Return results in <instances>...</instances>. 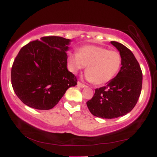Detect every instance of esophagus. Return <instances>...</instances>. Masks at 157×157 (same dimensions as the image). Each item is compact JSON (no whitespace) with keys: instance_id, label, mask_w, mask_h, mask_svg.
I'll list each match as a JSON object with an SVG mask.
<instances>
[{"instance_id":"esophagus-1","label":"esophagus","mask_w":157,"mask_h":157,"mask_svg":"<svg viewBox=\"0 0 157 157\" xmlns=\"http://www.w3.org/2000/svg\"><path fill=\"white\" fill-rule=\"evenodd\" d=\"M77 86H79V87H80V88H84V87H86V85H84L83 83H82V82H77Z\"/></svg>"}]
</instances>
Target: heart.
<instances>
[{
	"instance_id": "b5f03b06",
	"label": "heart",
	"mask_w": 157,
	"mask_h": 157,
	"mask_svg": "<svg viewBox=\"0 0 157 157\" xmlns=\"http://www.w3.org/2000/svg\"><path fill=\"white\" fill-rule=\"evenodd\" d=\"M70 70L77 73L87 66L86 79L97 85L105 84L117 75L122 66V55L116 50L97 46H84L77 53L71 52L68 57Z\"/></svg>"
}]
</instances>
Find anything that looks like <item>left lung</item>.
Masks as SVG:
<instances>
[{"label": "left lung", "instance_id": "obj_1", "mask_svg": "<svg viewBox=\"0 0 157 157\" xmlns=\"http://www.w3.org/2000/svg\"><path fill=\"white\" fill-rule=\"evenodd\" d=\"M111 44L121 54V68L105 86L95 89L92 98L86 102L94 116L103 119L117 118L130 112L138 101L142 84V70L134 54L122 44Z\"/></svg>", "mask_w": 157, "mask_h": 157}]
</instances>
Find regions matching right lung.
Returning <instances> with one entry per match:
<instances>
[{"mask_svg": "<svg viewBox=\"0 0 157 157\" xmlns=\"http://www.w3.org/2000/svg\"><path fill=\"white\" fill-rule=\"evenodd\" d=\"M40 39L21 48L12 65L11 80L14 91L25 105L48 110L77 80L67 68L66 52L71 40L57 36Z\"/></svg>", "mask_w": 157, "mask_h": 157, "instance_id": "add662e5", "label": "right lung"}]
</instances>
